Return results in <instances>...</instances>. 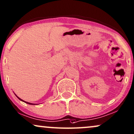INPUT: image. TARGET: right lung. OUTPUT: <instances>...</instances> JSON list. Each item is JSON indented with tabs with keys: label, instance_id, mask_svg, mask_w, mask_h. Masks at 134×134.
<instances>
[{
	"label": "right lung",
	"instance_id": "1",
	"mask_svg": "<svg viewBox=\"0 0 134 134\" xmlns=\"http://www.w3.org/2000/svg\"><path fill=\"white\" fill-rule=\"evenodd\" d=\"M16 97H17V96H16ZM18 99H19V100H21V101H23V102H25V103H27V104H29V105H35V104H33V103H29V102H27L23 101V100H21V98H19V97H18Z\"/></svg>",
	"mask_w": 134,
	"mask_h": 134
}]
</instances>
